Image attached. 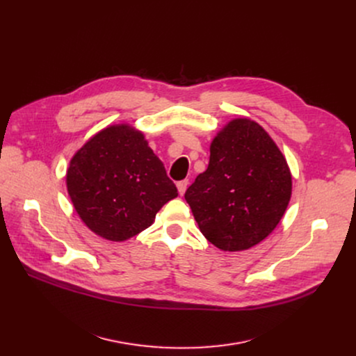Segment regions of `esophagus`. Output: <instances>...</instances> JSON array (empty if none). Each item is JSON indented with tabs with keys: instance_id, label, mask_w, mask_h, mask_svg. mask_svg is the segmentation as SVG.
<instances>
[{
	"instance_id": "1",
	"label": "esophagus",
	"mask_w": 356,
	"mask_h": 356,
	"mask_svg": "<svg viewBox=\"0 0 356 356\" xmlns=\"http://www.w3.org/2000/svg\"><path fill=\"white\" fill-rule=\"evenodd\" d=\"M188 186V180H181L177 183V190H179V194L183 195L186 193V188Z\"/></svg>"
}]
</instances>
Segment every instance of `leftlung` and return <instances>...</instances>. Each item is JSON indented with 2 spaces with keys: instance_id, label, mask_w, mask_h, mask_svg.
Here are the masks:
<instances>
[{
  "instance_id": "obj_1",
  "label": "left lung",
  "mask_w": 356,
  "mask_h": 356,
  "mask_svg": "<svg viewBox=\"0 0 356 356\" xmlns=\"http://www.w3.org/2000/svg\"><path fill=\"white\" fill-rule=\"evenodd\" d=\"M291 195L287 162L255 121L238 118L213 139L210 163L184 198L201 234L222 250L264 241L280 222Z\"/></svg>"
}]
</instances>
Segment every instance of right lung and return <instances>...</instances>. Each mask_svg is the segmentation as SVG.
<instances>
[{"label": "right lung", "instance_id": "obj_1", "mask_svg": "<svg viewBox=\"0 0 356 356\" xmlns=\"http://www.w3.org/2000/svg\"><path fill=\"white\" fill-rule=\"evenodd\" d=\"M67 191L83 222L108 241H127L155 221L177 197L163 163L142 132L111 125L76 152L66 175Z\"/></svg>", "mask_w": 356, "mask_h": 356}]
</instances>
